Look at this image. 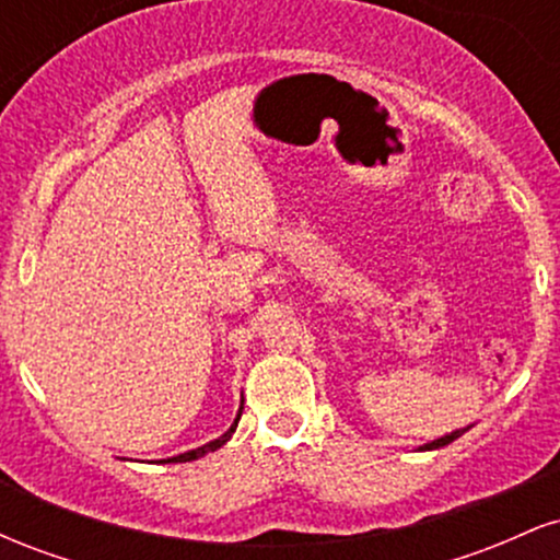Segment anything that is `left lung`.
<instances>
[{"label": "left lung", "instance_id": "8db88e82", "mask_svg": "<svg viewBox=\"0 0 560 560\" xmlns=\"http://www.w3.org/2000/svg\"><path fill=\"white\" fill-rule=\"evenodd\" d=\"M464 432H468V427L466 429H455V432H450V434H445V436H440V440H434V442H427V445H423L421 450H436V447H445V445H450V442L453 440H458L460 434Z\"/></svg>", "mask_w": 560, "mask_h": 560}]
</instances>
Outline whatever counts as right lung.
<instances>
[{"label": "right lung", "mask_w": 560, "mask_h": 560, "mask_svg": "<svg viewBox=\"0 0 560 560\" xmlns=\"http://www.w3.org/2000/svg\"><path fill=\"white\" fill-rule=\"evenodd\" d=\"M240 419H242V408H240V413H236V419H234V423H231V429H229L226 434H221V436H218V440L208 442V445H202V447H197V450H189V453L173 455V458L163 460V464H186V460H197V458H202V455H208V453H215V450L226 445V442L231 440V434L236 432V423H240Z\"/></svg>", "instance_id": "obj_1"}]
</instances>
